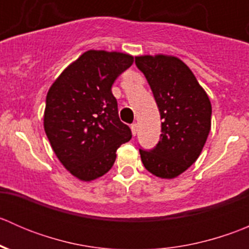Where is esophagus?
Wrapping results in <instances>:
<instances>
[{
	"mask_svg": "<svg viewBox=\"0 0 249 249\" xmlns=\"http://www.w3.org/2000/svg\"><path fill=\"white\" fill-rule=\"evenodd\" d=\"M131 131H132V135H136L137 132V124H131Z\"/></svg>",
	"mask_w": 249,
	"mask_h": 249,
	"instance_id": "34e87169",
	"label": "esophagus"
}]
</instances>
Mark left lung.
I'll list each match as a JSON object with an SVG mask.
<instances>
[{"instance_id": "8db88e82", "label": "left lung", "mask_w": 249, "mask_h": 249, "mask_svg": "<svg viewBox=\"0 0 249 249\" xmlns=\"http://www.w3.org/2000/svg\"><path fill=\"white\" fill-rule=\"evenodd\" d=\"M135 62L147 78L162 119L159 143L152 150L140 149L141 160L154 176L172 179L201 154L211 130V101L178 57L142 55Z\"/></svg>"}]
</instances>
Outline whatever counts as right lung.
I'll list each match as a JSON object with an SVG mask.
<instances>
[{
    "instance_id": "right-lung-1",
    "label": "right lung",
    "mask_w": 249,
    "mask_h": 249,
    "mask_svg": "<svg viewBox=\"0 0 249 249\" xmlns=\"http://www.w3.org/2000/svg\"><path fill=\"white\" fill-rule=\"evenodd\" d=\"M132 62L124 53L88 50L48 91L44 131L57 159L78 179L90 182L108 172L118 148L131 140L112 85Z\"/></svg>"
}]
</instances>
